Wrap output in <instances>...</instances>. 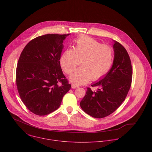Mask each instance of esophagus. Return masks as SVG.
<instances>
[{"label":"esophagus","instance_id":"esophagus-1","mask_svg":"<svg viewBox=\"0 0 152 152\" xmlns=\"http://www.w3.org/2000/svg\"><path fill=\"white\" fill-rule=\"evenodd\" d=\"M78 87H79L78 85H77L75 84V83L72 84V88L75 89V88H78Z\"/></svg>","mask_w":152,"mask_h":152}]
</instances>
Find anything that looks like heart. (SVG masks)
<instances>
[{"label": "heart", "instance_id": "1", "mask_svg": "<svg viewBox=\"0 0 152 152\" xmlns=\"http://www.w3.org/2000/svg\"><path fill=\"white\" fill-rule=\"evenodd\" d=\"M79 59H82L81 67L72 73L70 79L73 83L82 84L90 79L97 80L109 72L113 64L114 52L110 46L82 35L75 41L73 49H66L61 55L60 62L64 72L72 73Z\"/></svg>", "mask_w": 152, "mask_h": 152}]
</instances>
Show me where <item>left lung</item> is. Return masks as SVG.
<instances>
[{
	"label": "left lung",
	"instance_id": "obj_1",
	"mask_svg": "<svg viewBox=\"0 0 152 152\" xmlns=\"http://www.w3.org/2000/svg\"><path fill=\"white\" fill-rule=\"evenodd\" d=\"M114 59L110 70L103 79L94 83L92 91L87 88L80 103L82 110L94 118H102L113 113L125 100L131 88L132 78V64L126 49L114 41Z\"/></svg>",
	"mask_w": 152,
	"mask_h": 152
}]
</instances>
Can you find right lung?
I'll return each mask as SVG.
<instances>
[{"label":"right lung","instance_id":"obj_1","mask_svg":"<svg viewBox=\"0 0 152 152\" xmlns=\"http://www.w3.org/2000/svg\"><path fill=\"white\" fill-rule=\"evenodd\" d=\"M69 34H46L29 41L21 52L16 69L18 92L28 109L38 115L56 110L71 88L60 58L63 41Z\"/></svg>","mask_w":152,"mask_h":152}]
</instances>
